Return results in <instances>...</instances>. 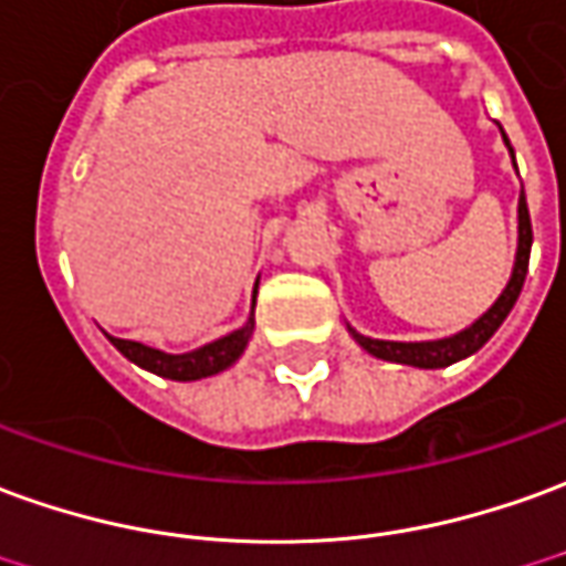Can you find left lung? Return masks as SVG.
Masks as SVG:
<instances>
[{"mask_svg":"<svg viewBox=\"0 0 566 566\" xmlns=\"http://www.w3.org/2000/svg\"><path fill=\"white\" fill-rule=\"evenodd\" d=\"M505 137V134H503ZM509 146V140H505ZM512 153V146H509ZM515 159V156H512ZM531 244H533V229H531V211H527V199H524V189L517 196V254L515 266H512V279L505 284V291L496 296V303L490 306L475 324H469L465 331L453 334V337L444 339H429V343H395V339H370L355 334L349 327V334L355 337V343L365 352H370L374 358H382V361H395V365H410V367H448L453 361H462L469 355H475L484 343H488L500 324L505 322V315L515 306L517 294L524 287V279H527V263H531Z\"/></svg>","mask_w":566,"mask_h":566,"instance_id":"left-lung-1","label":"left lung"}]
</instances>
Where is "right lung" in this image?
Returning a JSON list of instances; mask_svg holds the SVG:
<instances>
[{
  "instance_id": "1",
  "label": "right lung",
  "mask_w": 566,
  "mask_h": 566,
  "mask_svg": "<svg viewBox=\"0 0 566 566\" xmlns=\"http://www.w3.org/2000/svg\"><path fill=\"white\" fill-rule=\"evenodd\" d=\"M256 296V287H254ZM254 334V310H251V318L239 327V331H232L227 337L214 339V343H208V346H201V349L184 352V355H171V352H161L153 349V346H144V343H134V339H118L109 337V343L116 346L128 361H134L137 367H144L149 374H156V377L165 379H177V382H189V379H201V377H214L220 370H227L239 361V355L248 346V339Z\"/></svg>"
}]
</instances>
